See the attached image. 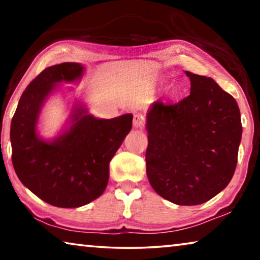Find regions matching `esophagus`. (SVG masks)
<instances>
[{
  "label": "esophagus",
  "instance_id": "obj_1",
  "mask_svg": "<svg viewBox=\"0 0 260 260\" xmlns=\"http://www.w3.org/2000/svg\"><path fill=\"white\" fill-rule=\"evenodd\" d=\"M144 124H146V120H144V117L142 114H135L133 119V126L134 128H143Z\"/></svg>",
  "mask_w": 260,
  "mask_h": 260
}]
</instances>
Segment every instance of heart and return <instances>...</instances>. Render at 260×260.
Masks as SVG:
<instances>
[{"instance_id": "1", "label": "heart", "mask_w": 260, "mask_h": 260, "mask_svg": "<svg viewBox=\"0 0 260 260\" xmlns=\"http://www.w3.org/2000/svg\"><path fill=\"white\" fill-rule=\"evenodd\" d=\"M171 94H172V95H174V94H175V93H174V91H172V93H171Z\"/></svg>"}]
</instances>
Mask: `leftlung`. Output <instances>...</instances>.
I'll list each match as a JSON object with an SVG mask.
<instances>
[{
  "instance_id": "1",
  "label": "left lung",
  "mask_w": 260,
  "mask_h": 260,
  "mask_svg": "<svg viewBox=\"0 0 260 260\" xmlns=\"http://www.w3.org/2000/svg\"><path fill=\"white\" fill-rule=\"evenodd\" d=\"M186 74L190 94L177 104L157 101L147 114V175L162 199L199 205L231 182L242 124L232 95L213 79Z\"/></svg>"
}]
</instances>
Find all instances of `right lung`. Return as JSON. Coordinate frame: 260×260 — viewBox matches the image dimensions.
Listing matches in <instances>:
<instances>
[{
	"instance_id": "right-lung-1",
	"label": "right lung",
	"mask_w": 260,
	"mask_h": 260,
	"mask_svg": "<svg viewBox=\"0 0 260 260\" xmlns=\"http://www.w3.org/2000/svg\"><path fill=\"white\" fill-rule=\"evenodd\" d=\"M79 63L52 65L29 83L11 121L12 164L21 183L57 208H79L99 199L109 181V164L132 129L133 116L99 119L82 104L73 107L72 125L52 141L37 133L41 108L56 85L81 78Z\"/></svg>"
}]
</instances>
